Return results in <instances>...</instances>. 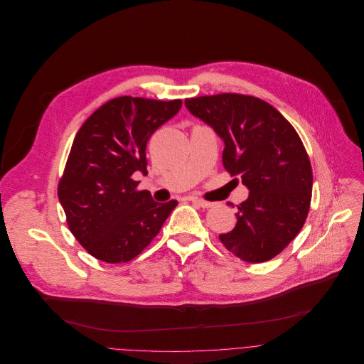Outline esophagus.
<instances>
[{
    "mask_svg": "<svg viewBox=\"0 0 364 364\" xmlns=\"http://www.w3.org/2000/svg\"><path fill=\"white\" fill-rule=\"evenodd\" d=\"M192 203L200 206V208H210L212 206V202H208V200H203V199H198V198H191L189 199Z\"/></svg>",
    "mask_w": 364,
    "mask_h": 364,
    "instance_id": "obj_1",
    "label": "esophagus"
}]
</instances>
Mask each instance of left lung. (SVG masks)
Segmentation results:
<instances>
[{
    "mask_svg": "<svg viewBox=\"0 0 364 364\" xmlns=\"http://www.w3.org/2000/svg\"><path fill=\"white\" fill-rule=\"evenodd\" d=\"M185 106L224 140V168L250 189L238 205L235 228L221 234V242L247 262L274 258L297 237L310 210L313 171L299 133L254 96H200Z\"/></svg>",
    "mask_w": 364,
    "mask_h": 364,
    "instance_id": "8db88e82",
    "label": "left lung"
}]
</instances>
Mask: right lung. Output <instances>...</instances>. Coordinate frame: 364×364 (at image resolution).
Instances as JSON below:
<instances>
[{
    "mask_svg": "<svg viewBox=\"0 0 364 364\" xmlns=\"http://www.w3.org/2000/svg\"><path fill=\"white\" fill-rule=\"evenodd\" d=\"M181 106V99L122 96L100 106L79 129L57 193L71 234L95 258L109 264L133 259L178 205L155 202L132 176L148 173L146 144Z\"/></svg>",
    "mask_w": 364,
    "mask_h": 364,
    "instance_id": "right-lung-1",
    "label": "right lung"
}]
</instances>
